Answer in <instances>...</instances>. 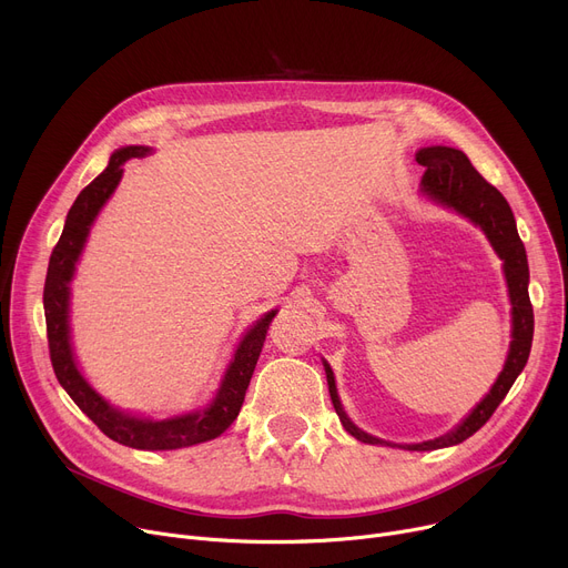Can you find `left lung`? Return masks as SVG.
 Here are the masks:
<instances>
[{
	"mask_svg": "<svg viewBox=\"0 0 568 568\" xmlns=\"http://www.w3.org/2000/svg\"><path fill=\"white\" fill-rule=\"evenodd\" d=\"M416 163L426 168L424 179H422V191L426 195H430L433 200H437L444 206L456 209L458 214H463L465 219H469L471 223H476L486 232L493 248L504 260V274H506V283H509V296H511V306H514V341H511V349H509V359H506L504 371L497 377L490 394L479 405H476V409L456 430L446 433L437 439L424 442V444L403 446V449H409V452H433V449H444V446L460 444L467 437H471L490 419L493 412L504 400V396L509 394L516 377L525 368L529 349H531L534 311H531L529 292H527V283H529L527 255H525V246L518 236L516 219H514L509 202H506L504 195L474 170V165L469 163V159L460 152V149L426 146L419 154H416ZM324 371H326V382H329L332 403L336 407V414L341 416L343 428L359 442L384 444L382 439L359 430L349 422V416L345 414V409L338 400L336 379H334L329 364H324Z\"/></svg>",
	"mask_w": 568,
	"mask_h": 568,
	"instance_id": "8db88e82",
	"label": "left lung"
}]
</instances>
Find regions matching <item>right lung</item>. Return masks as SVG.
<instances>
[{"label": "right lung", "instance_id": "obj_1", "mask_svg": "<svg viewBox=\"0 0 568 568\" xmlns=\"http://www.w3.org/2000/svg\"><path fill=\"white\" fill-rule=\"evenodd\" d=\"M146 152H149L146 146L119 149V152L110 156L108 168L75 197L73 206L69 209L64 232L59 236V242L50 255L45 287H43V308H45L50 362L59 384L64 386L67 394L73 398V403L110 439L124 446H133V449L161 452V449H182V446L214 439L230 428V424L236 419L239 409H242L248 382L253 377L257 356L266 338V329L268 324H272L276 311L266 313L244 336L242 345H239L234 354V362L225 373L216 400L204 412L176 416V419H165V422H146L110 407L92 389V386L84 382V377L75 368L71 343H69V283L73 278L75 262L87 242L89 227H92L97 214L101 212V206L116 189L119 179H122V172H124L122 165L129 159L144 156Z\"/></svg>", "mask_w": 568, "mask_h": 568}]
</instances>
